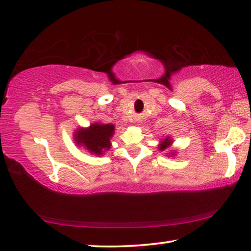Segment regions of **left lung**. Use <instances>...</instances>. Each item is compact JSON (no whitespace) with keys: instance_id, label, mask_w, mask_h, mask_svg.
Returning <instances> with one entry per match:
<instances>
[{"instance_id":"8db88e82","label":"left lung","mask_w":251,"mask_h":251,"mask_svg":"<svg viewBox=\"0 0 251 251\" xmlns=\"http://www.w3.org/2000/svg\"><path fill=\"white\" fill-rule=\"evenodd\" d=\"M170 144H171V141H170V138L168 137V138H166V140H164V141H162L161 147H160V150H166L168 147H169Z\"/></svg>"}]
</instances>
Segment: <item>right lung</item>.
Returning <instances> with one entry per match:
<instances>
[{
	"instance_id": "right-lung-1",
	"label": "right lung",
	"mask_w": 251,
	"mask_h": 251,
	"mask_svg": "<svg viewBox=\"0 0 251 251\" xmlns=\"http://www.w3.org/2000/svg\"><path fill=\"white\" fill-rule=\"evenodd\" d=\"M114 129V125L96 123L88 129H78L75 133V141L91 153L100 155L110 148V137L113 136Z\"/></svg>"
}]
</instances>
